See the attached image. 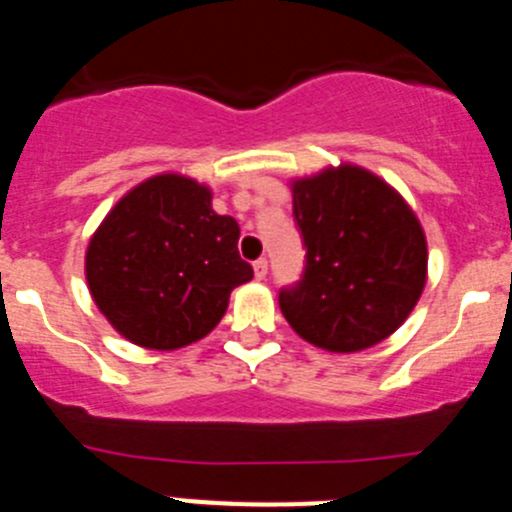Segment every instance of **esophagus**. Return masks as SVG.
Listing matches in <instances>:
<instances>
[{
  "label": "esophagus",
  "mask_w": 512,
  "mask_h": 512,
  "mask_svg": "<svg viewBox=\"0 0 512 512\" xmlns=\"http://www.w3.org/2000/svg\"><path fill=\"white\" fill-rule=\"evenodd\" d=\"M266 271H269V261H266V259L253 261V274H256V279H264Z\"/></svg>",
  "instance_id": "34e87169"
}]
</instances>
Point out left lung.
<instances>
[{
	"instance_id": "1",
	"label": "left lung",
	"mask_w": 512,
	"mask_h": 512,
	"mask_svg": "<svg viewBox=\"0 0 512 512\" xmlns=\"http://www.w3.org/2000/svg\"><path fill=\"white\" fill-rule=\"evenodd\" d=\"M305 271L279 292L300 338L354 354L400 328L420 300L428 246L418 217L390 184L354 164L292 182Z\"/></svg>"
}]
</instances>
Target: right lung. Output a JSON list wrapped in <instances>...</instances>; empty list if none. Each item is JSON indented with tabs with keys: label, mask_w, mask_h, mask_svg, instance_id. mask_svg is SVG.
<instances>
[{
	"label": "right lung",
	"mask_w": 512,
	"mask_h": 512,
	"mask_svg": "<svg viewBox=\"0 0 512 512\" xmlns=\"http://www.w3.org/2000/svg\"><path fill=\"white\" fill-rule=\"evenodd\" d=\"M241 228L212 210V192L182 174L130 189L87 248L94 305L135 346L174 351L200 341L253 279L238 256Z\"/></svg>",
	"instance_id": "right-lung-1"
}]
</instances>
